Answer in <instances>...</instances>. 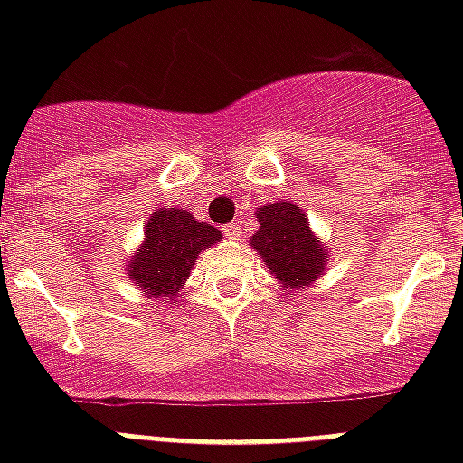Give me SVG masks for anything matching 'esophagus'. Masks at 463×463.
<instances>
[{
  "mask_svg": "<svg viewBox=\"0 0 463 463\" xmlns=\"http://www.w3.org/2000/svg\"><path fill=\"white\" fill-rule=\"evenodd\" d=\"M223 235H228L231 240H240V235H242V228H240L238 223H228V225H223Z\"/></svg>",
  "mask_w": 463,
  "mask_h": 463,
  "instance_id": "obj_1",
  "label": "esophagus"
}]
</instances>
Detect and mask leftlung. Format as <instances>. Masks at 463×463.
Masks as SVG:
<instances>
[{"label":"left lung","instance_id":"left-lung-1","mask_svg":"<svg viewBox=\"0 0 463 463\" xmlns=\"http://www.w3.org/2000/svg\"><path fill=\"white\" fill-rule=\"evenodd\" d=\"M260 228L250 238V247L260 254L271 276L290 296L307 288L324 274L329 250L317 238L305 211L293 202H274L257 213Z\"/></svg>","mask_w":463,"mask_h":463}]
</instances>
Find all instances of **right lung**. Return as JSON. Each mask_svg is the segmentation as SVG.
I'll list each match as a JSON object with an SVG mask.
<instances>
[{"label": "right lung", "mask_w": 463, "mask_h": 463, "mask_svg": "<svg viewBox=\"0 0 463 463\" xmlns=\"http://www.w3.org/2000/svg\"><path fill=\"white\" fill-rule=\"evenodd\" d=\"M218 240L221 231L196 221L189 211L156 209L148 216L141 245L125 264L127 279L146 298L173 303L199 254Z\"/></svg>", "instance_id": "right-lung-1"}]
</instances>
